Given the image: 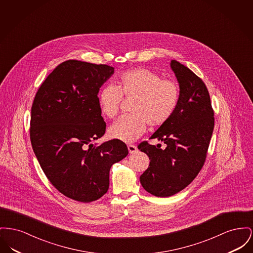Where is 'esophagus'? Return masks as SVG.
Here are the masks:
<instances>
[{"label":"esophagus","instance_id":"obj_1","mask_svg":"<svg viewBox=\"0 0 253 253\" xmlns=\"http://www.w3.org/2000/svg\"><path fill=\"white\" fill-rule=\"evenodd\" d=\"M128 151L130 154H134L137 152V147L135 145L130 144V145H128Z\"/></svg>","mask_w":253,"mask_h":253}]
</instances>
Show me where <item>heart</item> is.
Segmentation results:
<instances>
[{
    "label": "heart",
    "mask_w": 253,
    "mask_h": 253,
    "mask_svg": "<svg viewBox=\"0 0 253 253\" xmlns=\"http://www.w3.org/2000/svg\"><path fill=\"white\" fill-rule=\"evenodd\" d=\"M123 95L134 99L133 114L123 116L108 129L110 138L133 142L151 127H160L175 113L179 101L178 85L171 79L145 68L127 71L119 75L118 86L107 85L98 93L102 114L113 119L119 114Z\"/></svg>",
    "instance_id": "obj_1"
}]
</instances>
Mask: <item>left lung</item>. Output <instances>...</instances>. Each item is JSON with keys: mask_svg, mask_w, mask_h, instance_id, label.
Instances as JSON below:
<instances>
[{"mask_svg": "<svg viewBox=\"0 0 253 253\" xmlns=\"http://www.w3.org/2000/svg\"><path fill=\"white\" fill-rule=\"evenodd\" d=\"M179 85L178 107L152 136L164 149L141 142L137 148L149 157L147 170L140 176L143 188L157 197H170L184 189L204 166L214 129V112L204 81L184 65L171 61Z\"/></svg>", "mask_w": 253, "mask_h": 253, "instance_id": "8db88e82", "label": "left lung"}]
</instances>
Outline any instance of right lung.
Masks as SVG:
<instances>
[{
    "instance_id": "1",
    "label": "right lung",
    "mask_w": 253,
    "mask_h": 253,
    "mask_svg": "<svg viewBox=\"0 0 253 253\" xmlns=\"http://www.w3.org/2000/svg\"><path fill=\"white\" fill-rule=\"evenodd\" d=\"M114 71L108 65L65 61L45 78L31 107L30 141L41 168L60 193L77 202L101 198L112 165L128 155L120 140L90 143L106 131L97 94Z\"/></svg>"
}]
</instances>
